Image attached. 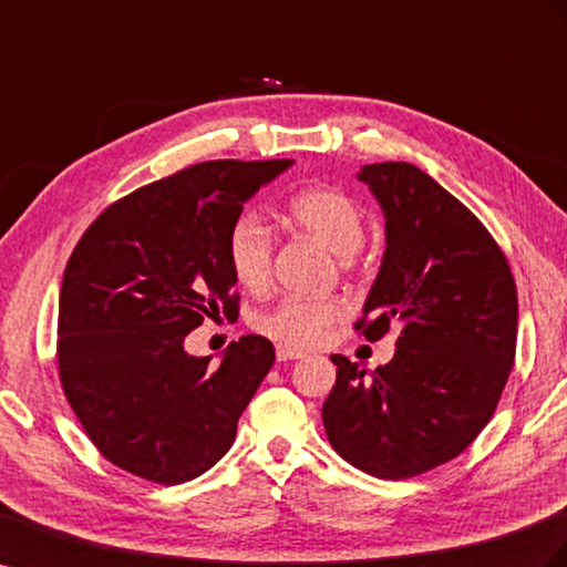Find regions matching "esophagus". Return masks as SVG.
<instances>
[{
	"mask_svg": "<svg viewBox=\"0 0 567 567\" xmlns=\"http://www.w3.org/2000/svg\"><path fill=\"white\" fill-rule=\"evenodd\" d=\"M305 353L296 348H288V346H277V360L279 362H290V360H302Z\"/></svg>",
	"mask_w": 567,
	"mask_h": 567,
	"instance_id": "obj_1",
	"label": "esophagus"
}]
</instances>
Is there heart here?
<instances>
[{
	"label": "heart",
	"instance_id": "1",
	"mask_svg": "<svg viewBox=\"0 0 567 567\" xmlns=\"http://www.w3.org/2000/svg\"><path fill=\"white\" fill-rule=\"evenodd\" d=\"M286 219L298 231L312 236L333 255H355L364 240V219L353 197L329 186H308L298 190L286 205ZM274 236L269 224L246 214L226 238V259L236 281L259 293L271 277ZM346 315L339 300L286 298L257 319V329L288 348H312L327 339L331 324Z\"/></svg>",
	"mask_w": 567,
	"mask_h": 567
}]
</instances>
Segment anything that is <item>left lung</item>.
I'll list each match as a JSON object with an SVG mask.
<instances>
[{"label": "left lung", "instance_id": "left-lung-1", "mask_svg": "<svg viewBox=\"0 0 567 567\" xmlns=\"http://www.w3.org/2000/svg\"><path fill=\"white\" fill-rule=\"evenodd\" d=\"M358 181L384 212L386 250L355 329L401 336L374 372L331 355L321 420L343 461L408 480L453 461L492 420L515 362L517 290L484 224L415 164H364Z\"/></svg>", "mask_w": 567, "mask_h": 567}]
</instances>
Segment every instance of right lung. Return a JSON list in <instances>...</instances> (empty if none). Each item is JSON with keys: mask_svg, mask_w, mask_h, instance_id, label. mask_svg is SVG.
Instances as JSON below:
<instances>
[{"mask_svg": "<svg viewBox=\"0 0 567 567\" xmlns=\"http://www.w3.org/2000/svg\"><path fill=\"white\" fill-rule=\"evenodd\" d=\"M290 164L188 166L106 207L71 252L59 293V379L85 434L116 467L172 486L231 449L274 346L248 333L212 367V355H188L183 341L205 317L238 312L228 231Z\"/></svg>", "mask_w": 567, "mask_h": 567, "instance_id": "add662e5", "label": "right lung"}]
</instances>
